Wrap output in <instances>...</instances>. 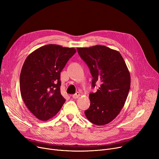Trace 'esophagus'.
<instances>
[{"label": "esophagus", "instance_id": "34e87169", "mask_svg": "<svg viewBox=\"0 0 159 159\" xmlns=\"http://www.w3.org/2000/svg\"><path fill=\"white\" fill-rule=\"evenodd\" d=\"M80 93H79V92H77L75 94H74L73 96H72V97H73V98H78L79 97H80Z\"/></svg>", "mask_w": 159, "mask_h": 159}]
</instances>
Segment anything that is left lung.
Masks as SVG:
<instances>
[{"instance_id":"obj_1","label":"left lung","mask_w":159,"mask_h":159,"mask_svg":"<svg viewBox=\"0 0 159 159\" xmlns=\"http://www.w3.org/2000/svg\"><path fill=\"white\" fill-rule=\"evenodd\" d=\"M77 49L90 70L92 87L99 86L97 92L89 94L86 118L98 126L107 124L117 116L126 102L131 84L128 67L118 51L106 46Z\"/></svg>"}]
</instances>
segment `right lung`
Segmentation results:
<instances>
[{
    "mask_svg": "<svg viewBox=\"0 0 159 159\" xmlns=\"http://www.w3.org/2000/svg\"><path fill=\"white\" fill-rule=\"evenodd\" d=\"M73 48L48 44L30 53L20 75V90L24 104L36 117L46 121L65 102L61 93V72L76 53Z\"/></svg>",
    "mask_w": 159,
    "mask_h": 159,
    "instance_id": "right-lung-1",
    "label": "right lung"
}]
</instances>
